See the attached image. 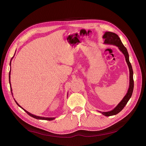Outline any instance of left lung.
Masks as SVG:
<instances>
[{
    "label": "left lung",
    "mask_w": 146,
    "mask_h": 146,
    "mask_svg": "<svg viewBox=\"0 0 146 146\" xmlns=\"http://www.w3.org/2000/svg\"><path fill=\"white\" fill-rule=\"evenodd\" d=\"M103 38L105 39V42H104V43L109 44H113V45H115V46L118 47L120 51L124 54L125 57V59L127 61V63L128 64V66L129 67V72H130L129 73H130L129 87V89H128L127 95L125 96V97L123 98V99L121 100V102L118 104L117 106L114 110H113L110 111H109V112L100 111L103 115H105L106 116H111V115H115V114H118V113H119L123 109V108L125 106L127 103H128L129 99L131 98V97L132 95V93H133V87H134V81H133V72L132 65H131L130 62H129V54H128V51H127V48H125V47L123 46V44L121 42V41L119 37H118V36L114 33L110 32H105V34H104V35L103 36Z\"/></svg>",
    "instance_id": "8db88e82"
}]
</instances>
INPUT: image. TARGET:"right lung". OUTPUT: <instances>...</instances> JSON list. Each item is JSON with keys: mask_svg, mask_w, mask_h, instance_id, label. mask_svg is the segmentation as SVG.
I'll list each match as a JSON object with an SVG mask.
<instances>
[{"mask_svg": "<svg viewBox=\"0 0 146 146\" xmlns=\"http://www.w3.org/2000/svg\"><path fill=\"white\" fill-rule=\"evenodd\" d=\"M10 65H11V61H10ZM10 72H9V82H10ZM10 86H11V84H10ZM10 89H11V91H12V90H11V88H10ZM11 94H12V92H11ZM15 103H17V105H18V106H19L20 108H21V107L19 105H18V103L15 100ZM28 115H29L30 116H31V117H33V118H36V119H43V120H48V121H51V120H53L54 119H55V118H46V117H38V116H36V115H33V114H31V113H29V112H28L27 111H26L25 109H24L23 108H22Z\"/></svg>", "mask_w": 146, "mask_h": 146, "instance_id": "right-lung-1", "label": "right lung"}]
</instances>
